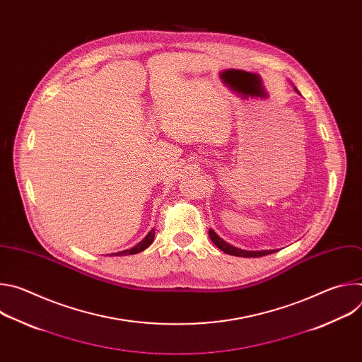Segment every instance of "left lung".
<instances>
[{
    "label": "left lung",
    "instance_id": "obj_1",
    "mask_svg": "<svg viewBox=\"0 0 362 362\" xmlns=\"http://www.w3.org/2000/svg\"><path fill=\"white\" fill-rule=\"evenodd\" d=\"M295 91L299 94L298 88L293 87ZM209 236L212 239V242L221 249L223 250L225 253L228 255H233V256H240V257H259V256H265V255H269V253H274V250H243V249H239V247H235L232 246L230 243H228L226 240H223L214 229H209Z\"/></svg>",
    "mask_w": 362,
    "mask_h": 362
}]
</instances>
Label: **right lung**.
<instances>
[{
	"mask_svg": "<svg viewBox=\"0 0 362 362\" xmlns=\"http://www.w3.org/2000/svg\"><path fill=\"white\" fill-rule=\"evenodd\" d=\"M154 229H151L136 246H133V247H130V249H126V250H120V252H116V253H112V255H115V256H126V255H134V253H139V252H141V250H144L146 247H148L150 245H151V242H153V239H154Z\"/></svg>",
	"mask_w": 362,
	"mask_h": 362,
	"instance_id": "right-lung-1",
	"label": "right lung"
}]
</instances>
